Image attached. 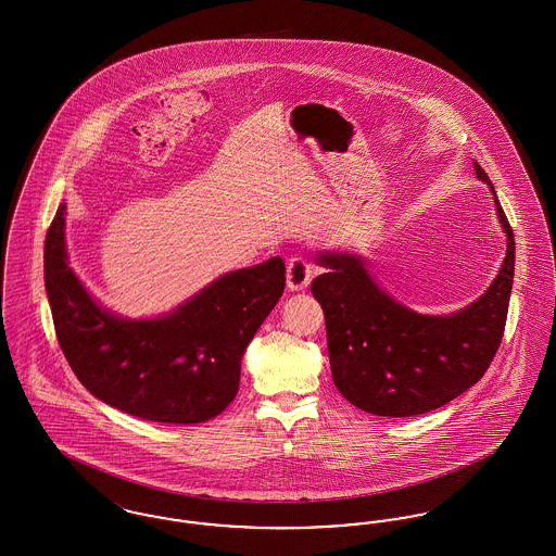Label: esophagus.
I'll list each match as a JSON object with an SVG mask.
<instances>
[{
	"label": "esophagus",
	"instance_id": "esophagus-1",
	"mask_svg": "<svg viewBox=\"0 0 556 556\" xmlns=\"http://www.w3.org/2000/svg\"><path fill=\"white\" fill-rule=\"evenodd\" d=\"M313 279V266L302 258H291L288 263V288L291 291H302L308 288Z\"/></svg>",
	"mask_w": 556,
	"mask_h": 556
}]
</instances>
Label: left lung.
Masks as SVG:
<instances>
[{"mask_svg":"<svg viewBox=\"0 0 556 556\" xmlns=\"http://www.w3.org/2000/svg\"><path fill=\"white\" fill-rule=\"evenodd\" d=\"M488 184L506 233V256L492 286L469 306L421 315L396 302L370 277L363 256L320 252L327 268L311 290L327 327L333 383L361 410L377 417H413L444 406L476 386L503 342L515 275V239L494 186Z\"/></svg>","mask_w":556,"mask_h":556,"instance_id":"8db88e82","label":"left lung"}]
</instances>
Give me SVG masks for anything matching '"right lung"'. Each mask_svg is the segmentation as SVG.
Segmentation results:
<instances>
[{"instance_id":"right-lung-1","label":"right lung","mask_w":556,"mask_h":556,"mask_svg":"<svg viewBox=\"0 0 556 556\" xmlns=\"http://www.w3.org/2000/svg\"><path fill=\"white\" fill-rule=\"evenodd\" d=\"M66 204L43 248L60 348L80 383L110 406L156 424H204L239 390L241 356L286 288L279 256L214 279L168 315L125 318L102 308L68 265Z\"/></svg>"}]
</instances>
